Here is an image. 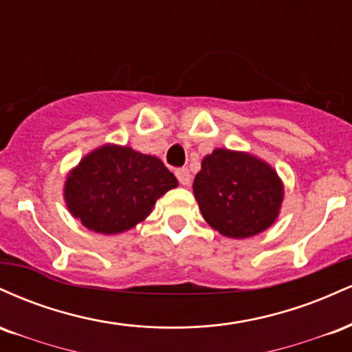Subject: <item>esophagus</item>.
Here are the masks:
<instances>
[{"mask_svg":"<svg viewBox=\"0 0 352 352\" xmlns=\"http://www.w3.org/2000/svg\"><path fill=\"white\" fill-rule=\"evenodd\" d=\"M175 175H177V179H179L182 185H190L192 175H190L188 168H179V170H175Z\"/></svg>","mask_w":352,"mask_h":352,"instance_id":"1","label":"esophagus"}]
</instances>
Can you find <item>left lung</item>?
I'll list each match as a JSON object with an SVG mask.
<instances>
[{"label":"left lung","mask_w":352,"mask_h":352,"mask_svg":"<svg viewBox=\"0 0 352 352\" xmlns=\"http://www.w3.org/2000/svg\"><path fill=\"white\" fill-rule=\"evenodd\" d=\"M193 195L213 230L228 238H250L274 223L285 188L265 160L246 152L215 148L201 160Z\"/></svg>","instance_id":"obj_1"}]
</instances>
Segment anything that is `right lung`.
I'll return each mask as SVG.
<instances>
[{
	"label": "right lung",
	"mask_w": 352,
	"mask_h": 352,
	"mask_svg": "<svg viewBox=\"0 0 352 352\" xmlns=\"http://www.w3.org/2000/svg\"><path fill=\"white\" fill-rule=\"evenodd\" d=\"M175 187L179 182L160 159L106 144L69 172L64 200L91 232L116 235L144 221L157 199Z\"/></svg>",
	"instance_id": "add662e5"
}]
</instances>
